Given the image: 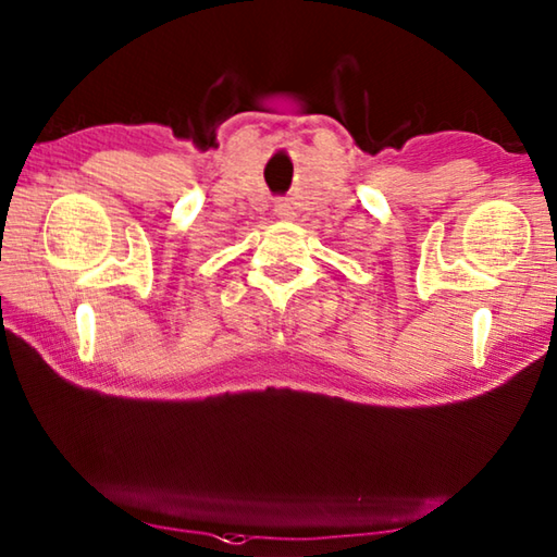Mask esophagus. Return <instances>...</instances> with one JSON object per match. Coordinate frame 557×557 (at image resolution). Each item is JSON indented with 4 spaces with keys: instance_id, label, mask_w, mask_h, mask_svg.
<instances>
[{
    "instance_id": "1",
    "label": "esophagus",
    "mask_w": 557,
    "mask_h": 557,
    "mask_svg": "<svg viewBox=\"0 0 557 557\" xmlns=\"http://www.w3.org/2000/svg\"><path fill=\"white\" fill-rule=\"evenodd\" d=\"M275 215L280 220H294L297 218V210H294V206L287 203V200H280V203L275 206Z\"/></svg>"
}]
</instances>
